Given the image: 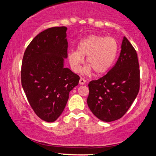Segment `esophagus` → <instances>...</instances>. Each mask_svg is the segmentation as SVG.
<instances>
[{
    "mask_svg": "<svg viewBox=\"0 0 156 156\" xmlns=\"http://www.w3.org/2000/svg\"><path fill=\"white\" fill-rule=\"evenodd\" d=\"M85 83H86V80H85L84 78L81 77L80 80V84H84Z\"/></svg>",
    "mask_w": 156,
    "mask_h": 156,
    "instance_id": "1",
    "label": "esophagus"
}]
</instances>
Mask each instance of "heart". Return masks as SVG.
Returning <instances> with one entry per match:
<instances>
[{"label": "heart", "mask_w": 156, "mask_h": 156, "mask_svg": "<svg viewBox=\"0 0 156 156\" xmlns=\"http://www.w3.org/2000/svg\"><path fill=\"white\" fill-rule=\"evenodd\" d=\"M78 50H71L68 52L67 59L71 69L78 72L84 63V57L91 69L96 74H103L108 71L116 59L118 52V43L112 37L91 35L80 41Z\"/></svg>", "instance_id": "1"}]
</instances>
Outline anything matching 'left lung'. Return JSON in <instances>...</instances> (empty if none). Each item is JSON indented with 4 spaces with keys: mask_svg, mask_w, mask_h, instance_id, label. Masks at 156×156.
<instances>
[{
    "mask_svg": "<svg viewBox=\"0 0 156 156\" xmlns=\"http://www.w3.org/2000/svg\"><path fill=\"white\" fill-rule=\"evenodd\" d=\"M87 104L100 120L111 122L124 115L137 97L140 69L136 51L123 37L118 60L105 75L89 83Z\"/></svg>",
    "mask_w": 156,
    "mask_h": 156,
    "instance_id": "left-lung-1",
    "label": "left lung"
}]
</instances>
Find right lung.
Instances as JSON below:
<instances>
[{
  "mask_svg": "<svg viewBox=\"0 0 156 156\" xmlns=\"http://www.w3.org/2000/svg\"><path fill=\"white\" fill-rule=\"evenodd\" d=\"M65 26L41 32L25 51L21 84L36 115L47 122L56 121L65 109L69 91L80 76L64 67L68 42Z\"/></svg>",
  "mask_w": 156,
  "mask_h": 156,
  "instance_id": "add662e5",
  "label": "right lung"
}]
</instances>
